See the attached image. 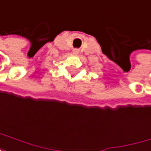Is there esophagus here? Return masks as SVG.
<instances>
[{
	"label": "esophagus",
	"mask_w": 151,
	"mask_h": 151,
	"mask_svg": "<svg viewBox=\"0 0 151 151\" xmlns=\"http://www.w3.org/2000/svg\"><path fill=\"white\" fill-rule=\"evenodd\" d=\"M73 53H74V54H77V53H78V50H76V49L73 50Z\"/></svg>",
	"instance_id": "34e87169"
}]
</instances>
